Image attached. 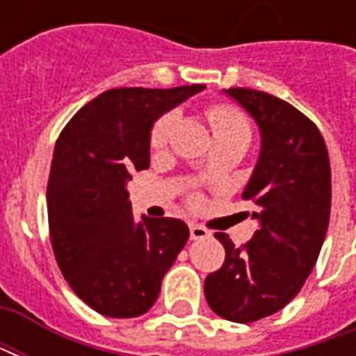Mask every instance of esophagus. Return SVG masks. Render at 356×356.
<instances>
[{"label":"esophagus","instance_id":"34e87169","mask_svg":"<svg viewBox=\"0 0 356 356\" xmlns=\"http://www.w3.org/2000/svg\"><path fill=\"white\" fill-rule=\"evenodd\" d=\"M209 236L208 229H204L200 225H191V238L193 240H204Z\"/></svg>","mask_w":356,"mask_h":356}]
</instances>
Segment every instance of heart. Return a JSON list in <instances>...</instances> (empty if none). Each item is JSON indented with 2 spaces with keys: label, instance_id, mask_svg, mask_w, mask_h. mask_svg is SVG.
Listing matches in <instances>:
<instances>
[{
  "label": "heart",
  "instance_id": "1",
  "mask_svg": "<svg viewBox=\"0 0 356 356\" xmlns=\"http://www.w3.org/2000/svg\"><path fill=\"white\" fill-rule=\"evenodd\" d=\"M206 118H208V124L211 127V131H213V137H216L217 143L232 139L250 143L252 125H250V120H248L246 114L236 106L225 104V102H216V104L206 108ZM177 122V110H168L152 124L150 135H148V145L152 148V152H162L163 148L170 145V139ZM188 200H191L193 206H198L202 202V196L200 194H191Z\"/></svg>",
  "mask_w": 356,
  "mask_h": 356
}]
</instances>
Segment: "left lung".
Wrapping results in <instances>:
<instances>
[{"mask_svg": "<svg viewBox=\"0 0 356 356\" xmlns=\"http://www.w3.org/2000/svg\"><path fill=\"white\" fill-rule=\"evenodd\" d=\"M225 93L261 131V154L242 193L254 202L259 229L240 248L217 232L225 261L206 276L204 293L221 318L250 324L284 309L311 275L328 231L332 173L326 143L303 112L255 89Z\"/></svg>", "mask_w": 356, "mask_h": 356, "instance_id": "8db88e82", "label": "left lung"}]
</instances>
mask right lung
<instances>
[{"label":"right lung","instance_id":"1","mask_svg":"<svg viewBox=\"0 0 356 356\" xmlns=\"http://www.w3.org/2000/svg\"><path fill=\"white\" fill-rule=\"evenodd\" d=\"M202 89H108L58 135L47 183L51 246L74 293L104 316L147 313L188 240L179 219L137 223L125 183L148 170L156 118Z\"/></svg>","mask_w":356,"mask_h":356}]
</instances>
